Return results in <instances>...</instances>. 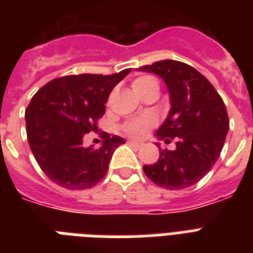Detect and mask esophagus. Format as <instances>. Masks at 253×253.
<instances>
[{"instance_id":"esophagus-1","label":"esophagus","mask_w":253,"mask_h":253,"mask_svg":"<svg viewBox=\"0 0 253 253\" xmlns=\"http://www.w3.org/2000/svg\"><path fill=\"white\" fill-rule=\"evenodd\" d=\"M128 144H130L131 147H135V148H140V147H143V143L142 142H135V140H128Z\"/></svg>"}]
</instances>
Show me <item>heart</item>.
<instances>
[{
	"label": "heart",
	"instance_id": "1",
	"mask_svg": "<svg viewBox=\"0 0 253 253\" xmlns=\"http://www.w3.org/2000/svg\"><path fill=\"white\" fill-rule=\"evenodd\" d=\"M131 87L134 89L136 94L144 97L150 91H159V83L155 77L144 75V76H139L131 81ZM155 125H156V121H155L154 117L144 115V117L130 119V121L123 123L122 131L126 135H128L130 138L140 139L146 136L151 127H154Z\"/></svg>",
	"mask_w": 253,
	"mask_h": 253
}]
</instances>
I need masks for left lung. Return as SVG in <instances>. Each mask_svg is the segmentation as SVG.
Segmentation results:
<instances>
[{
	"mask_svg": "<svg viewBox=\"0 0 253 253\" xmlns=\"http://www.w3.org/2000/svg\"><path fill=\"white\" fill-rule=\"evenodd\" d=\"M139 71L156 73L170 94V111L156 135L176 150H162L155 164L143 170L152 182L180 190L204 178L219 158L230 128L227 110L211 83L197 69L177 60L156 61Z\"/></svg>",
	"mask_w": 253,
	"mask_h": 253,
	"instance_id": "8db88e82",
	"label": "left lung"
}]
</instances>
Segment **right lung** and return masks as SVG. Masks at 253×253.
I'll return each mask as SVG.
<instances>
[{"mask_svg": "<svg viewBox=\"0 0 253 253\" xmlns=\"http://www.w3.org/2000/svg\"><path fill=\"white\" fill-rule=\"evenodd\" d=\"M131 68L113 75H69L42 86L26 109V132L41 169L61 188H93L109 169L111 155L125 143L103 136L102 146L85 147V134L97 130L113 87Z\"/></svg>", "mask_w": 253, "mask_h": 253, "instance_id": "obj_1", "label": "right lung"}]
</instances>
